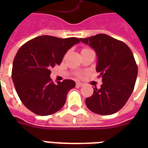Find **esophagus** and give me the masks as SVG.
<instances>
[{
  "label": "esophagus",
  "mask_w": 148,
  "mask_h": 148,
  "mask_svg": "<svg viewBox=\"0 0 148 148\" xmlns=\"http://www.w3.org/2000/svg\"><path fill=\"white\" fill-rule=\"evenodd\" d=\"M76 86L78 87H81L82 86H84V84L82 83V82H76Z\"/></svg>",
  "instance_id": "esophagus-1"
}]
</instances>
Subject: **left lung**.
I'll list each match as a JSON object with an SVG mask.
<instances>
[{
	"label": "left lung",
	"mask_w": 148,
	"mask_h": 148,
	"mask_svg": "<svg viewBox=\"0 0 148 148\" xmlns=\"http://www.w3.org/2000/svg\"><path fill=\"white\" fill-rule=\"evenodd\" d=\"M80 41L91 47L97 57L96 71L102 78L100 89L86 99L88 109L100 115H111L121 109L134 90L138 67L131 49L124 42L106 34Z\"/></svg>",
	"instance_id": "1"
}]
</instances>
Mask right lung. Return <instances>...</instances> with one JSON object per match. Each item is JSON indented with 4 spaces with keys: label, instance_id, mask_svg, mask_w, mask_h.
<instances>
[{
    "label": "right lung",
    "instance_id": "1",
    "mask_svg": "<svg viewBox=\"0 0 148 148\" xmlns=\"http://www.w3.org/2000/svg\"><path fill=\"white\" fill-rule=\"evenodd\" d=\"M80 39L41 36L27 41L19 49L12 63V78L20 99L30 111L39 116L55 113L65 105L73 80L55 84L51 68L59 65L65 54Z\"/></svg>",
    "mask_w": 148,
    "mask_h": 148
}]
</instances>
